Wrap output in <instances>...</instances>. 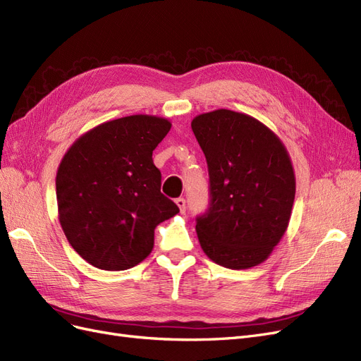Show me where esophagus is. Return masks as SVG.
<instances>
[{
	"mask_svg": "<svg viewBox=\"0 0 361 361\" xmlns=\"http://www.w3.org/2000/svg\"><path fill=\"white\" fill-rule=\"evenodd\" d=\"M176 204L180 208V212L184 213V210H185V200H184V197H178V200H176Z\"/></svg>",
	"mask_w": 361,
	"mask_h": 361,
	"instance_id": "1",
	"label": "esophagus"
}]
</instances>
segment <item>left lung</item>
<instances>
[{"label":"left lung","mask_w":361,"mask_h":361,"mask_svg":"<svg viewBox=\"0 0 361 361\" xmlns=\"http://www.w3.org/2000/svg\"><path fill=\"white\" fill-rule=\"evenodd\" d=\"M210 176V208L196 219L204 253L231 270L264 262L282 240L295 197L286 147L269 127L229 109L193 118Z\"/></svg>","instance_id":"obj_1"}]
</instances>
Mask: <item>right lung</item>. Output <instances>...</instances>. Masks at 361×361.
I'll return each instance as SVG.
<instances>
[{
  "label": "right lung",
  "instance_id": "1",
  "mask_svg": "<svg viewBox=\"0 0 361 361\" xmlns=\"http://www.w3.org/2000/svg\"><path fill=\"white\" fill-rule=\"evenodd\" d=\"M169 130L166 118L130 115L79 136L61 159L58 219L71 246L97 269L120 271L142 262L156 226L180 212L160 193L153 161Z\"/></svg>",
  "mask_w": 361,
  "mask_h": 361
}]
</instances>
